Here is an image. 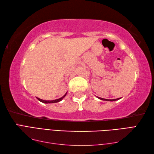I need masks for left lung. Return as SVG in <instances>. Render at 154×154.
Listing matches in <instances>:
<instances>
[{
    "instance_id": "left-lung-1",
    "label": "left lung",
    "mask_w": 154,
    "mask_h": 154,
    "mask_svg": "<svg viewBox=\"0 0 154 154\" xmlns=\"http://www.w3.org/2000/svg\"><path fill=\"white\" fill-rule=\"evenodd\" d=\"M98 98H99V99L102 100H107V101H115V100H119L120 99V98H119V99H103V98H100V97H98Z\"/></svg>"
}]
</instances>
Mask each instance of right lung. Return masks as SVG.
I'll return each mask as SVG.
<instances>
[{
	"instance_id": "obj_1",
	"label": "right lung",
	"mask_w": 154,
	"mask_h": 154,
	"mask_svg": "<svg viewBox=\"0 0 154 154\" xmlns=\"http://www.w3.org/2000/svg\"><path fill=\"white\" fill-rule=\"evenodd\" d=\"M66 94H67V93H65L63 97L60 98V99H55V100H42V99H39V98H37V99H38V100H40V102L44 103H58V102H60V101H61L62 99H63V98H64L65 96H66Z\"/></svg>"
}]
</instances>
